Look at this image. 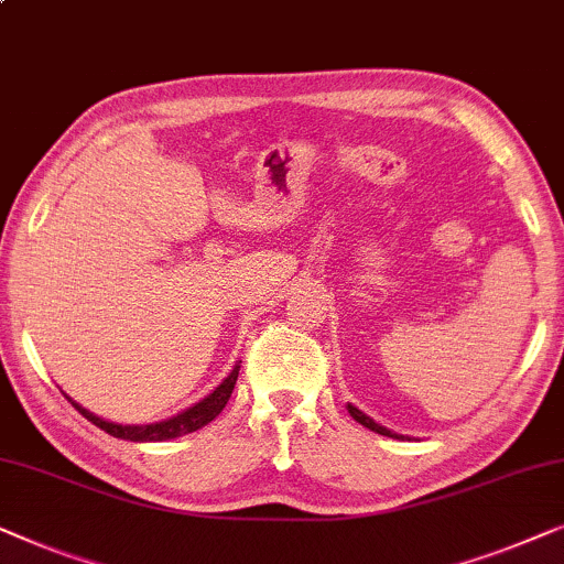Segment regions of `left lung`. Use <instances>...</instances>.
I'll return each mask as SVG.
<instances>
[{"label":"left lung","mask_w":564,"mask_h":564,"mask_svg":"<svg viewBox=\"0 0 564 564\" xmlns=\"http://www.w3.org/2000/svg\"><path fill=\"white\" fill-rule=\"evenodd\" d=\"M347 411H350V416L355 419V422H360L362 426H368L370 432H376V434H383V437H399V434H393L391 430H386V426H380V424H376L372 422L370 416H365L360 409H355V406H350V403H347ZM401 440V437H399Z\"/></svg>","instance_id":"1"}]
</instances>
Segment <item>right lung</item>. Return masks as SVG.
<instances>
[{"label": "right lung", "mask_w": 564, "mask_h": 564, "mask_svg": "<svg viewBox=\"0 0 564 564\" xmlns=\"http://www.w3.org/2000/svg\"><path fill=\"white\" fill-rule=\"evenodd\" d=\"M237 372H240V365H235V370L229 372V376L221 380V386L217 391L206 395L204 401L196 403V406L181 411L178 416H171L165 419V422H158V424H142V426H122V424H112V422H105V419H99L97 414H91V411H86L78 406L76 401H70L74 406L78 409V414L89 419L91 424H97L99 430H105L107 434H112L117 440H130V442H163V440H173V437H181V434H192L196 430H202L212 422V419H217L221 414V409L227 406L229 395L235 391V383H237Z\"/></svg>", "instance_id": "1"}]
</instances>
